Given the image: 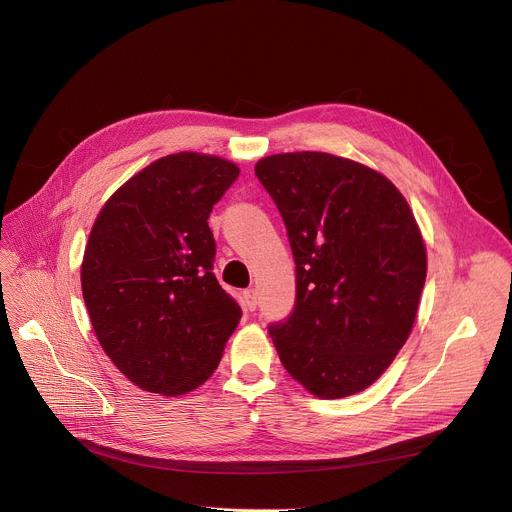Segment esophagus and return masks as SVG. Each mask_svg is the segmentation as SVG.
<instances>
[{"label":"esophagus","instance_id":"34e87169","mask_svg":"<svg viewBox=\"0 0 512 512\" xmlns=\"http://www.w3.org/2000/svg\"><path fill=\"white\" fill-rule=\"evenodd\" d=\"M243 302H245V306L253 312L255 308H257V292L251 288V290H245L243 292Z\"/></svg>","mask_w":512,"mask_h":512}]
</instances>
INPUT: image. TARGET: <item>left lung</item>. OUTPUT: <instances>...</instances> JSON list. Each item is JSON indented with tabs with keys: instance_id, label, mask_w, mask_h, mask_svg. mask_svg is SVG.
Instances as JSON below:
<instances>
[{
	"instance_id": "1",
	"label": "left lung",
	"mask_w": 512,
	"mask_h": 512,
	"mask_svg": "<svg viewBox=\"0 0 512 512\" xmlns=\"http://www.w3.org/2000/svg\"><path fill=\"white\" fill-rule=\"evenodd\" d=\"M296 261L292 314L269 324L288 374L318 398L374 384L406 343L427 277L421 230L382 173L329 153L261 159Z\"/></svg>"
}]
</instances>
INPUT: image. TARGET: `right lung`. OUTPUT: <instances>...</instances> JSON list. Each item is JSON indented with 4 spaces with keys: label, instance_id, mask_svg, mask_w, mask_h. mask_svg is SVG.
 Masks as SVG:
<instances>
[{
    "label": "right lung",
    "instance_id": "1",
    "mask_svg": "<svg viewBox=\"0 0 512 512\" xmlns=\"http://www.w3.org/2000/svg\"><path fill=\"white\" fill-rule=\"evenodd\" d=\"M239 167L167 155L130 177L89 232L81 290L96 337L122 374L153 394L202 386L243 316L212 273V206Z\"/></svg>",
    "mask_w": 512,
    "mask_h": 512
}]
</instances>
